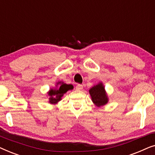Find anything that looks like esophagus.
I'll use <instances>...</instances> for the list:
<instances>
[{
    "label": "esophagus",
    "mask_w": 155,
    "mask_h": 155,
    "mask_svg": "<svg viewBox=\"0 0 155 155\" xmlns=\"http://www.w3.org/2000/svg\"><path fill=\"white\" fill-rule=\"evenodd\" d=\"M82 88H83V86L81 84H78L77 86H76V90H81Z\"/></svg>",
    "instance_id": "esophagus-1"
}]
</instances>
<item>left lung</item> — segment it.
Segmentation results:
<instances>
[{"label": "left lung", "mask_w": 155, "mask_h": 155, "mask_svg": "<svg viewBox=\"0 0 155 155\" xmlns=\"http://www.w3.org/2000/svg\"><path fill=\"white\" fill-rule=\"evenodd\" d=\"M90 94L92 97V100L97 107H101L106 104L108 101V98L106 94L103 84L99 83L94 86L90 90Z\"/></svg>", "instance_id": "1"}]
</instances>
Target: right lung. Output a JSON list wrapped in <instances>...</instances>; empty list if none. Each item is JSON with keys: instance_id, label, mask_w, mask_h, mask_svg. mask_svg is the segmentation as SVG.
<instances>
[{"instance_id": "right-lung-1", "label": "right lung", "mask_w": 155, "mask_h": 155, "mask_svg": "<svg viewBox=\"0 0 155 155\" xmlns=\"http://www.w3.org/2000/svg\"><path fill=\"white\" fill-rule=\"evenodd\" d=\"M60 83V82H59ZM73 88V86L72 84H67L62 82L57 89L53 90L51 89L48 92V95L50 96L49 102L51 104H56L60 101L61 97L65 94L67 91L69 90H72Z\"/></svg>"}]
</instances>
